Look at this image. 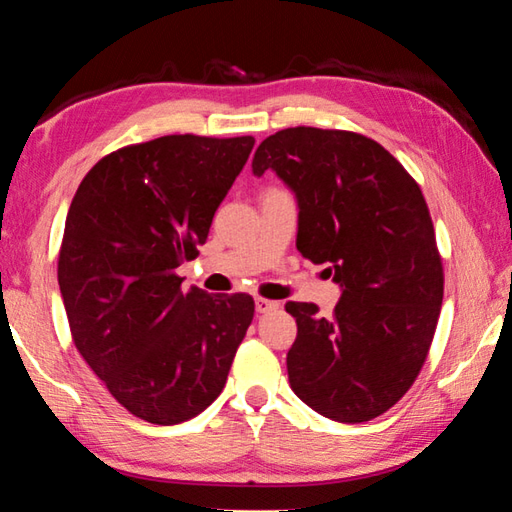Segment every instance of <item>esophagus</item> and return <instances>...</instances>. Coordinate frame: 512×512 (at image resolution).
I'll return each instance as SVG.
<instances>
[{
  "label": "esophagus",
  "instance_id": "34e87169",
  "mask_svg": "<svg viewBox=\"0 0 512 512\" xmlns=\"http://www.w3.org/2000/svg\"><path fill=\"white\" fill-rule=\"evenodd\" d=\"M277 307H280V302H275V300H266V298H255V309H257V314H268V311H275Z\"/></svg>",
  "mask_w": 512,
  "mask_h": 512
}]
</instances>
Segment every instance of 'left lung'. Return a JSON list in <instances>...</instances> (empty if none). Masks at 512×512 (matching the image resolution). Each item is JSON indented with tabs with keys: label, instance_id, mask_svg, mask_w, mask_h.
<instances>
[{
	"label": "left lung",
	"instance_id": "left-lung-1",
	"mask_svg": "<svg viewBox=\"0 0 512 512\" xmlns=\"http://www.w3.org/2000/svg\"><path fill=\"white\" fill-rule=\"evenodd\" d=\"M268 169L296 194L302 257L341 287L329 318L311 302L284 305L298 325L289 384L329 420L377 418L418 377L443 305L429 207L402 164L359 133L284 128L255 151V176Z\"/></svg>",
	"mask_w": 512,
	"mask_h": 512
}]
</instances>
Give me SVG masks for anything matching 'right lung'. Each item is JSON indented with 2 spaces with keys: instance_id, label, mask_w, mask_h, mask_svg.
Masks as SVG:
<instances>
[{
  "instance_id": "add662e5",
  "label": "right lung",
  "mask_w": 512,
  "mask_h": 512,
  "mask_svg": "<svg viewBox=\"0 0 512 512\" xmlns=\"http://www.w3.org/2000/svg\"><path fill=\"white\" fill-rule=\"evenodd\" d=\"M253 146L250 135L124 146L94 164L69 205L58 284L72 339L135 418L185 422L223 391L255 302L185 291L176 268L205 244Z\"/></svg>"
}]
</instances>
